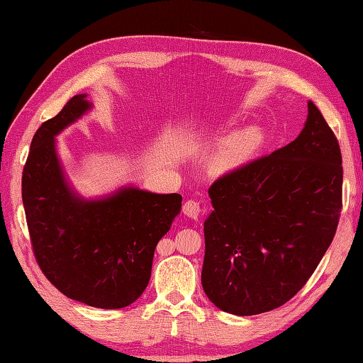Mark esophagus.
<instances>
[{
	"label": "esophagus",
	"instance_id": "34e87169",
	"mask_svg": "<svg viewBox=\"0 0 363 363\" xmlns=\"http://www.w3.org/2000/svg\"><path fill=\"white\" fill-rule=\"evenodd\" d=\"M182 211H184V213L187 215L189 218L196 220L199 215H201V206H199L198 201H194V199H189V201L184 204Z\"/></svg>",
	"mask_w": 363,
	"mask_h": 363
}]
</instances>
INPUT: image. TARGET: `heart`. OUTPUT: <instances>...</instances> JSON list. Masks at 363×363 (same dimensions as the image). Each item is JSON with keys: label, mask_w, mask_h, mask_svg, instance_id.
Returning a JSON list of instances; mask_svg holds the SVG:
<instances>
[{"label": "heart", "mask_w": 363, "mask_h": 363, "mask_svg": "<svg viewBox=\"0 0 363 363\" xmlns=\"http://www.w3.org/2000/svg\"><path fill=\"white\" fill-rule=\"evenodd\" d=\"M262 145V133L256 128L238 130L221 146L211 162L215 174H228L246 164Z\"/></svg>", "instance_id": "b5f03b06"}]
</instances>
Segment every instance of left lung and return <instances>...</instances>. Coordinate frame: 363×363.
<instances>
[{"label":"left lung","mask_w":363,"mask_h":363,"mask_svg":"<svg viewBox=\"0 0 363 363\" xmlns=\"http://www.w3.org/2000/svg\"><path fill=\"white\" fill-rule=\"evenodd\" d=\"M295 140L209 189L201 284L228 313L277 309L304 287L333 243L342 212L340 145L318 107Z\"/></svg>","instance_id":"8db88e82"}]
</instances>
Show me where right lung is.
<instances>
[{"instance_id": "right-lung-1", "label": "right lung", "mask_w": 363, "mask_h": 363, "mask_svg": "<svg viewBox=\"0 0 363 363\" xmlns=\"http://www.w3.org/2000/svg\"><path fill=\"white\" fill-rule=\"evenodd\" d=\"M86 96H73L37 129L23 168V206L46 279L79 303L121 309L148 285L154 250L179 213L182 196L125 187L86 201L68 187L54 137L90 109Z\"/></svg>"}]
</instances>
